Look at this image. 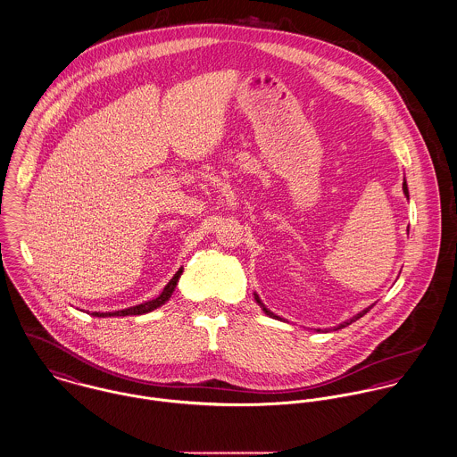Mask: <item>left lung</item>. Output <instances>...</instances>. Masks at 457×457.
Segmentation results:
<instances>
[{"label": "left lung", "mask_w": 457, "mask_h": 457, "mask_svg": "<svg viewBox=\"0 0 457 457\" xmlns=\"http://www.w3.org/2000/svg\"><path fill=\"white\" fill-rule=\"evenodd\" d=\"M403 193H405V196L406 198H408V187H406V182H403ZM253 296H255V302H257V303L261 304V306H262V310H264V313H266V315H270V317H273V319H280V317H278V315H275V313H273V312H270V310H268V308H266V306H264V304L261 303V300H259V298H257V295H253ZM371 306H373V304H371ZM371 306H368V308H364V310H362V312H359V313H357V315H354V317H353V319H349V320H347V322H344V324H340V326H337V328H335V331H337V329H342V328H347V326H349V324H353V322H355V320H357V319H361V317H362V315H364V313H366V312H370V308H371ZM317 331H319V329H317Z\"/></svg>", "instance_id": "obj_1"}]
</instances>
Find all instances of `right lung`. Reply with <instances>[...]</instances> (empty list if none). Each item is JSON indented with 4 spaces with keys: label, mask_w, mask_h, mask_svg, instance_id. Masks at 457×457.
<instances>
[{
    "label": "right lung",
    "mask_w": 457,
    "mask_h": 457,
    "mask_svg": "<svg viewBox=\"0 0 457 457\" xmlns=\"http://www.w3.org/2000/svg\"><path fill=\"white\" fill-rule=\"evenodd\" d=\"M182 275V268L173 275V278L164 286L162 293L154 298L151 302H145V303L137 304V306H131V308H124V310H119V312H108V313H100V312H95L93 315L95 317H119V315H142V313H147V312H153L154 308L161 306V304L166 303L170 300V296L173 295L175 291V286L179 282V277Z\"/></svg>",
    "instance_id": "right-lung-1"
}]
</instances>
